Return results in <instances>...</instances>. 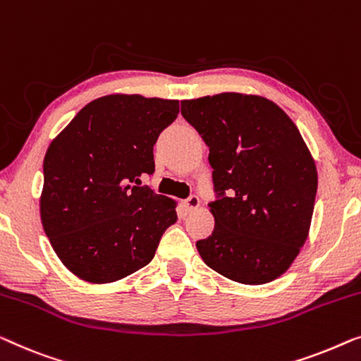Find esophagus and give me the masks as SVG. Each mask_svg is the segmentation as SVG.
Listing matches in <instances>:
<instances>
[{
  "label": "esophagus",
  "mask_w": 361,
  "mask_h": 361,
  "mask_svg": "<svg viewBox=\"0 0 361 361\" xmlns=\"http://www.w3.org/2000/svg\"><path fill=\"white\" fill-rule=\"evenodd\" d=\"M184 207H185V212H193V210H197L198 207H200V200H198V197L197 195H190L189 198H187V200L184 202Z\"/></svg>",
  "instance_id": "34e87169"
}]
</instances>
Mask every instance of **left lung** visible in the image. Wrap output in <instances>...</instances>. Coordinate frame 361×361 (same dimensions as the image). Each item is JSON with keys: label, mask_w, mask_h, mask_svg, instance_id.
I'll return each instance as SVG.
<instances>
[{"label": "left lung", "mask_w": 361, "mask_h": 361, "mask_svg": "<svg viewBox=\"0 0 361 361\" xmlns=\"http://www.w3.org/2000/svg\"><path fill=\"white\" fill-rule=\"evenodd\" d=\"M210 148L215 229L197 241L208 267L243 285L285 274L310 236L317 169L286 114L257 94L221 92L180 102Z\"/></svg>", "instance_id": "left-lung-1"}]
</instances>
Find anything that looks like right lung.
<instances>
[{"label":"right lung","instance_id":"right-lung-1","mask_svg":"<svg viewBox=\"0 0 361 361\" xmlns=\"http://www.w3.org/2000/svg\"><path fill=\"white\" fill-rule=\"evenodd\" d=\"M179 101L109 94L86 104L44 158V231L61 264L90 283H112L151 262L177 221L174 198L133 185L153 174V146Z\"/></svg>","mask_w":361,"mask_h":361}]
</instances>
